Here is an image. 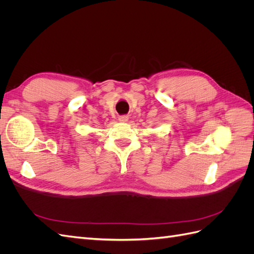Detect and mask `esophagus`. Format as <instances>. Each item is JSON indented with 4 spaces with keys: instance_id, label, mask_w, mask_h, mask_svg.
I'll return each mask as SVG.
<instances>
[{
    "instance_id": "1",
    "label": "esophagus",
    "mask_w": 254,
    "mask_h": 254,
    "mask_svg": "<svg viewBox=\"0 0 254 254\" xmlns=\"http://www.w3.org/2000/svg\"><path fill=\"white\" fill-rule=\"evenodd\" d=\"M128 120H129L128 115H120L119 117V121L121 123H126V122H128Z\"/></svg>"
}]
</instances>
